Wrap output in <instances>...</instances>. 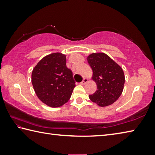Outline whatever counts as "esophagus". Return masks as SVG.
Instances as JSON below:
<instances>
[{
  "instance_id": "34e87169",
  "label": "esophagus",
  "mask_w": 155,
  "mask_h": 155,
  "mask_svg": "<svg viewBox=\"0 0 155 155\" xmlns=\"http://www.w3.org/2000/svg\"><path fill=\"white\" fill-rule=\"evenodd\" d=\"M88 81V79L87 78H83V80L82 81V82H81V85H85V84L87 83Z\"/></svg>"
}]
</instances>
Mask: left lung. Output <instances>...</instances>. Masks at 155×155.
I'll return each mask as SVG.
<instances>
[{"label":"left lung","mask_w":155,"mask_h":155,"mask_svg":"<svg viewBox=\"0 0 155 155\" xmlns=\"http://www.w3.org/2000/svg\"><path fill=\"white\" fill-rule=\"evenodd\" d=\"M92 69L91 78L97 85L96 92L89 96L100 107L111 105L121 96L125 82L122 68L103 52L91 53L87 57Z\"/></svg>","instance_id":"1"}]
</instances>
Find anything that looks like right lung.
<instances>
[{"instance_id":"add662e5","label":"right lung","mask_w":155,"mask_h":155,"mask_svg":"<svg viewBox=\"0 0 155 155\" xmlns=\"http://www.w3.org/2000/svg\"><path fill=\"white\" fill-rule=\"evenodd\" d=\"M38 98L51 107H59L69 101L75 87L72 72L66 66V56L54 52L41 59L31 74Z\"/></svg>"}]
</instances>
